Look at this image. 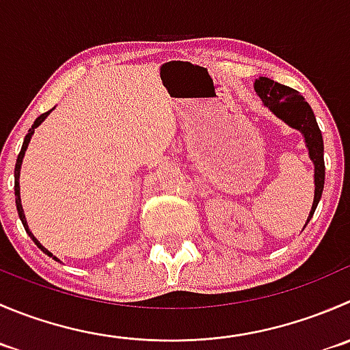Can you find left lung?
Instances as JSON below:
<instances>
[{"instance_id":"obj_1","label":"left lung","mask_w":350,"mask_h":350,"mask_svg":"<svg viewBox=\"0 0 350 350\" xmlns=\"http://www.w3.org/2000/svg\"><path fill=\"white\" fill-rule=\"evenodd\" d=\"M254 90L273 114H277L289 126L296 128L304 135L310 157L314 162V200L310 217H308V222H310L314 210H317L318 202H320L325 185L323 137H321V131L318 128L317 118H314L313 111H311L310 104L304 100V97L297 90L287 87V85L273 81L267 77H260L254 81Z\"/></svg>"}]
</instances>
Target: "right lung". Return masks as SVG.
I'll return each instance as SVG.
<instances>
[{
    "instance_id": "obj_1",
    "label": "right lung",
    "mask_w": 350,
    "mask_h": 350,
    "mask_svg": "<svg viewBox=\"0 0 350 350\" xmlns=\"http://www.w3.org/2000/svg\"><path fill=\"white\" fill-rule=\"evenodd\" d=\"M53 111V109H51ZM51 111H47V113H44V114H40L39 118H37L36 121H33V124H32V130H29V133L25 135V140H23V145H22V150H20V154H18V157H16V164H15V203H16V210H18V215H20V220H22V224H23V227H25V230H27V234H29L30 237H32V241L33 243L37 244V246L40 247V250L44 251V253L46 254H49V256H53V254L49 253V251L46 250V247L42 246V244L39 243V241L36 239V237H33V234L30 232L29 230V226H27V220H25V215H23V208H22V203H20V186H18V178H20V165H22V159H23V155H25V150H27V145H29V142H30V137H32V133H33V130H36L37 126H39L40 123H42L44 120H46L47 118V114L51 113ZM54 260H57L56 256H53Z\"/></svg>"
}]
</instances>
